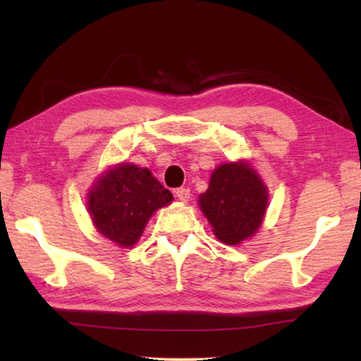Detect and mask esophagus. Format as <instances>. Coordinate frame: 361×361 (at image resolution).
<instances>
[{"label": "esophagus", "mask_w": 361, "mask_h": 361, "mask_svg": "<svg viewBox=\"0 0 361 361\" xmlns=\"http://www.w3.org/2000/svg\"><path fill=\"white\" fill-rule=\"evenodd\" d=\"M175 195L176 199L181 200V202H188L189 197H191V191H189L188 188H178L175 189Z\"/></svg>", "instance_id": "1"}]
</instances>
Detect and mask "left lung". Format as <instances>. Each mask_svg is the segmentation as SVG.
<instances>
[{
  "label": "left lung",
  "instance_id": "obj_1",
  "mask_svg": "<svg viewBox=\"0 0 361 361\" xmlns=\"http://www.w3.org/2000/svg\"><path fill=\"white\" fill-rule=\"evenodd\" d=\"M267 188L245 161L223 164L213 170L199 207L216 239L237 245L259 229L267 209Z\"/></svg>",
  "mask_w": 361,
  "mask_h": 361
}]
</instances>
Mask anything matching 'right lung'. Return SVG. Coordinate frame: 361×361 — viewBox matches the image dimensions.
Masks as SVG:
<instances>
[{
	"instance_id": "add662e5",
	"label": "right lung",
	"mask_w": 361,
	"mask_h": 361,
	"mask_svg": "<svg viewBox=\"0 0 361 361\" xmlns=\"http://www.w3.org/2000/svg\"><path fill=\"white\" fill-rule=\"evenodd\" d=\"M172 200V192L148 169L119 164L106 170L90 188L87 212L102 235L129 248L142 237L152 213Z\"/></svg>"
}]
</instances>
